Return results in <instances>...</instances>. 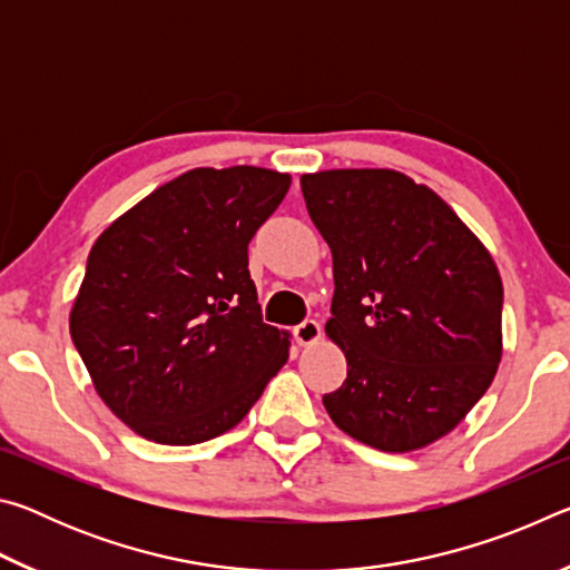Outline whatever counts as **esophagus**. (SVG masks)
<instances>
[{
	"mask_svg": "<svg viewBox=\"0 0 570 570\" xmlns=\"http://www.w3.org/2000/svg\"><path fill=\"white\" fill-rule=\"evenodd\" d=\"M294 340L302 344V346H308V344H316L322 340V326L320 322L314 320H306L298 326H294Z\"/></svg>",
	"mask_w": 570,
	"mask_h": 570,
	"instance_id": "34e87169",
	"label": "esophagus"
}]
</instances>
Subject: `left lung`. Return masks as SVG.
I'll list each match as a JSON object with an SVG mask.
<instances>
[{
  "label": "left lung",
  "instance_id": "1",
  "mask_svg": "<svg viewBox=\"0 0 570 570\" xmlns=\"http://www.w3.org/2000/svg\"><path fill=\"white\" fill-rule=\"evenodd\" d=\"M334 258L326 336L346 380L324 407L346 435L420 450L455 428L503 356V282L480 238L435 190L387 168L302 176Z\"/></svg>",
  "mask_w": 570,
  "mask_h": 570
}]
</instances>
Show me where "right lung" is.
<instances>
[{
  "mask_svg": "<svg viewBox=\"0 0 570 570\" xmlns=\"http://www.w3.org/2000/svg\"><path fill=\"white\" fill-rule=\"evenodd\" d=\"M292 176L196 168L102 230L70 334L102 402L160 445H198L246 417L288 360L264 324L248 244Z\"/></svg>",
  "mask_w": 570,
  "mask_h": 570,
  "instance_id": "add662e5",
  "label": "right lung"
}]
</instances>
